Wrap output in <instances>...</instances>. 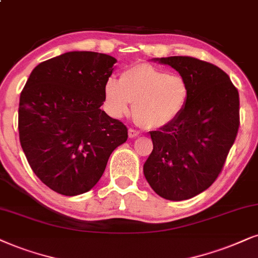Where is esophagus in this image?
<instances>
[{
  "label": "esophagus",
  "instance_id": "esophagus-1",
  "mask_svg": "<svg viewBox=\"0 0 258 258\" xmlns=\"http://www.w3.org/2000/svg\"><path fill=\"white\" fill-rule=\"evenodd\" d=\"M140 135V132L138 130H135V128H130L128 130V137L130 138H136V137H138Z\"/></svg>",
  "mask_w": 258,
  "mask_h": 258
}]
</instances>
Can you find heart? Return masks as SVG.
Instances as JSON below:
<instances>
[{
	"label": "heart",
	"mask_w": 258,
	"mask_h": 258,
	"mask_svg": "<svg viewBox=\"0 0 258 258\" xmlns=\"http://www.w3.org/2000/svg\"><path fill=\"white\" fill-rule=\"evenodd\" d=\"M189 97L187 81L178 74L148 63L136 64L123 71L120 81L110 77L105 86L107 110L122 118L131 110L136 121L146 128L163 127L180 115Z\"/></svg>",
	"instance_id": "1"
}]
</instances>
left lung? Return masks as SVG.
<instances>
[{
  "instance_id": "left-lung-1",
  "label": "left lung",
  "mask_w": 258,
  "mask_h": 258,
  "mask_svg": "<svg viewBox=\"0 0 258 258\" xmlns=\"http://www.w3.org/2000/svg\"><path fill=\"white\" fill-rule=\"evenodd\" d=\"M187 81L189 97L174 121L151 131L144 175L159 197L187 200L210 188L223 170L239 128V94L217 65L188 56L159 58Z\"/></svg>"
}]
</instances>
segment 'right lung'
I'll return each instance as SVG.
<instances>
[{
    "instance_id": "1",
    "label": "right lung",
    "mask_w": 258,
    "mask_h": 258,
    "mask_svg": "<svg viewBox=\"0 0 258 258\" xmlns=\"http://www.w3.org/2000/svg\"><path fill=\"white\" fill-rule=\"evenodd\" d=\"M116 59L74 51L34 68L20 95L19 137L32 170L61 195L90 190L127 127L101 109Z\"/></svg>"
}]
</instances>
